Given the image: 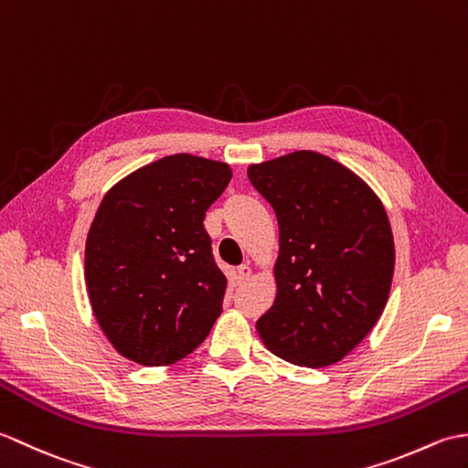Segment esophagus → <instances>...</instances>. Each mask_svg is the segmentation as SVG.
<instances>
[{"mask_svg":"<svg viewBox=\"0 0 468 468\" xmlns=\"http://www.w3.org/2000/svg\"><path fill=\"white\" fill-rule=\"evenodd\" d=\"M236 272H238V280H240V282H244V280L250 278L252 270H250V266H248V264H242V266H238Z\"/></svg>","mask_w":468,"mask_h":468,"instance_id":"esophagus-1","label":"esophagus"}]
</instances>
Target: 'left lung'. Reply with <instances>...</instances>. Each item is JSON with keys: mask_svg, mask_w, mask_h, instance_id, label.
Listing matches in <instances>:
<instances>
[{"mask_svg": "<svg viewBox=\"0 0 468 468\" xmlns=\"http://www.w3.org/2000/svg\"><path fill=\"white\" fill-rule=\"evenodd\" d=\"M278 220L276 298L258 336L292 365H335L378 322L390 294L394 240L387 210L346 165L298 150L248 165Z\"/></svg>", "mask_w": 468, "mask_h": 468, "instance_id": "1", "label": "left lung"}]
</instances>
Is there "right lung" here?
I'll return each mask as SVG.
<instances>
[{
	"instance_id": "1",
	"label": "right lung",
	"mask_w": 468,
	"mask_h": 468,
	"mask_svg": "<svg viewBox=\"0 0 468 468\" xmlns=\"http://www.w3.org/2000/svg\"><path fill=\"white\" fill-rule=\"evenodd\" d=\"M232 178L230 165L174 154L108 190L86 240L90 304L122 356L168 367L210 335L226 276L204 216Z\"/></svg>"
}]
</instances>
